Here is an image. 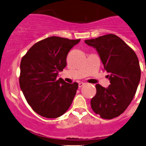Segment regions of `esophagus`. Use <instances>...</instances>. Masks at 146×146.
Masks as SVG:
<instances>
[{"label":"esophagus","instance_id":"1","mask_svg":"<svg viewBox=\"0 0 146 146\" xmlns=\"http://www.w3.org/2000/svg\"><path fill=\"white\" fill-rule=\"evenodd\" d=\"M85 85V82H79V84H78V86H79V88H81V87H82V86H83V85Z\"/></svg>","mask_w":146,"mask_h":146}]
</instances>
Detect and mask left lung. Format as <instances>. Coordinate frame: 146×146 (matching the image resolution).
Here are the masks:
<instances>
[{
	"instance_id": "8db88e82",
	"label": "left lung",
	"mask_w": 146,
	"mask_h": 146,
	"mask_svg": "<svg viewBox=\"0 0 146 146\" xmlns=\"http://www.w3.org/2000/svg\"><path fill=\"white\" fill-rule=\"evenodd\" d=\"M96 49L107 70L110 85L97 84V93L90 102L92 110L100 117L111 119L126 110L136 92L141 68L136 53L117 35H103L85 40Z\"/></svg>"
}]
</instances>
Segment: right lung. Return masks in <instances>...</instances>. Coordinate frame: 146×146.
Instances as JSON below:
<instances>
[{
    "label": "right lung",
    "instance_id": "obj_1",
    "mask_svg": "<svg viewBox=\"0 0 146 146\" xmlns=\"http://www.w3.org/2000/svg\"><path fill=\"white\" fill-rule=\"evenodd\" d=\"M80 39L50 36L34 44L20 63L19 82L32 110L48 119L61 117L72 104L78 84L57 78L66 57Z\"/></svg>",
    "mask_w": 146,
    "mask_h": 146
}]
</instances>
